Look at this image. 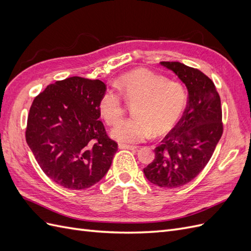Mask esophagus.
I'll use <instances>...</instances> for the list:
<instances>
[{"label":"esophagus","instance_id":"esophagus-1","mask_svg":"<svg viewBox=\"0 0 251 251\" xmlns=\"http://www.w3.org/2000/svg\"><path fill=\"white\" fill-rule=\"evenodd\" d=\"M118 148H119L120 150H132V151L137 150V147L130 146V144H125V143H119V144H118Z\"/></svg>","mask_w":251,"mask_h":251}]
</instances>
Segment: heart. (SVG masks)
Here are the masks:
<instances>
[{
    "instance_id": "1",
    "label": "heart",
    "mask_w": 251,
    "mask_h": 251,
    "mask_svg": "<svg viewBox=\"0 0 251 251\" xmlns=\"http://www.w3.org/2000/svg\"><path fill=\"white\" fill-rule=\"evenodd\" d=\"M119 91L107 90L100 101L102 117L109 125L116 124L124 115L125 100L133 102L132 117L121 120L111 135L119 142L138 143L155 135L171 131L183 115L187 95L183 83L169 80L148 69L126 73L115 81ZM121 95L123 96H121Z\"/></svg>"
}]
</instances>
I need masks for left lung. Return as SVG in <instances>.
<instances>
[{
  "instance_id": "obj_1",
  "label": "left lung",
  "mask_w": 251,
  "mask_h": 251,
  "mask_svg": "<svg viewBox=\"0 0 251 251\" xmlns=\"http://www.w3.org/2000/svg\"><path fill=\"white\" fill-rule=\"evenodd\" d=\"M184 83L188 100L183 116L155 151L143 173L157 186L176 188L195 179L211 158L223 133L221 100L203 72L179 62H161Z\"/></svg>"
}]
</instances>
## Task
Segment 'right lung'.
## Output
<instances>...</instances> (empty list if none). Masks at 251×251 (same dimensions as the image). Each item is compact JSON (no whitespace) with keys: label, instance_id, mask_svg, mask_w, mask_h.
Returning a JSON list of instances; mask_svg holds the SVG:
<instances>
[{"label":"right lung","instance_id":"right-lung-1","mask_svg":"<svg viewBox=\"0 0 251 251\" xmlns=\"http://www.w3.org/2000/svg\"><path fill=\"white\" fill-rule=\"evenodd\" d=\"M100 79L73 76L51 83L29 111L26 141L43 172L58 185L86 189L108 173L117 143L100 120Z\"/></svg>","mask_w":251,"mask_h":251}]
</instances>
